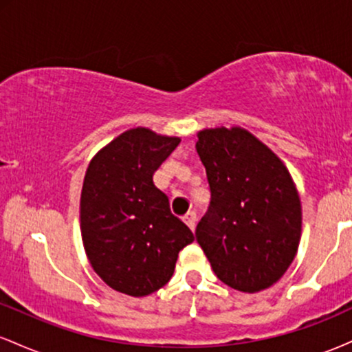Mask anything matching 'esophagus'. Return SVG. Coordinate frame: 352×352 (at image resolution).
<instances>
[{"instance_id":"esophagus-1","label":"esophagus","mask_w":352,"mask_h":352,"mask_svg":"<svg viewBox=\"0 0 352 352\" xmlns=\"http://www.w3.org/2000/svg\"><path fill=\"white\" fill-rule=\"evenodd\" d=\"M184 221L187 223V227L190 230H195V225H197V213L195 212H187L184 215Z\"/></svg>"}]
</instances>
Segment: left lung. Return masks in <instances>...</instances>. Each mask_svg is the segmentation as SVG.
<instances>
[{"mask_svg": "<svg viewBox=\"0 0 352 352\" xmlns=\"http://www.w3.org/2000/svg\"><path fill=\"white\" fill-rule=\"evenodd\" d=\"M212 192L197 241L218 280L243 293L274 285L301 240V200L286 165L243 127L197 132Z\"/></svg>", "mask_w": 352, "mask_h": 352, "instance_id": "1", "label": "left lung"}]
</instances>
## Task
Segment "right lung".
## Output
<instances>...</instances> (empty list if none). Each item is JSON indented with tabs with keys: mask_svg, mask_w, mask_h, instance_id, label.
I'll list each match as a JSON object with an SVG mask.
<instances>
[{
	"mask_svg": "<svg viewBox=\"0 0 352 352\" xmlns=\"http://www.w3.org/2000/svg\"><path fill=\"white\" fill-rule=\"evenodd\" d=\"M180 137L134 127L117 135L87 165L80 192V235L87 260L116 292L142 298L172 278L193 233L172 215L153 172Z\"/></svg>",
	"mask_w": 352,
	"mask_h": 352,
	"instance_id": "add662e5",
	"label": "right lung"
}]
</instances>
